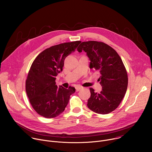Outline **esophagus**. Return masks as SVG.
Listing matches in <instances>:
<instances>
[{
  "label": "esophagus",
  "mask_w": 152,
  "mask_h": 152,
  "mask_svg": "<svg viewBox=\"0 0 152 152\" xmlns=\"http://www.w3.org/2000/svg\"><path fill=\"white\" fill-rule=\"evenodd\" d=\"M82 86H80V85H78V86H76V91H79V90H80L81 89H82Z\"/></svg>",
  "instance_id": "obj_1"
}]
</instances>
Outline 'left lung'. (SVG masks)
Listing matches in <instances>:
<instances>
[{"label":"left lung","mask_w":152,"mask_h":152,"mask_svg":"<svg viewBox=\"0 0 152 152\" xmlns=\"http://www.w3.org/2000/svg\"><path fill=\"white\" fill-rule=\"evenodd\" d=\"M77 50L86 53L90 60V68L99 70L100 74L98 80L102 90L97 93L90 88L88 107L100 114L111 113L121 103L127 88V74L121 58L111 46L96 41L82 42Z\"/></svg>","instance_id":"left-lung-1"}]
</instances>
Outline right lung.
<instances>
[{
	"label": "right lung",
	"mask_w": 152,
	"mask_h": 152,
	"mask_svg": "<svg viewBox=\"0 0 152 152\" xmlns=\"http://www.w3.org/2000/svg\"><path fill=\"white\" fill-rule=\"evenodd\" d=\"M81 42L76 41L53 46L40 53L34 61L27 79L26 91L34 110L48 118L61 114L67 106L75 88L66 89L56 85L66 58L74 52Z\"/></svg>",
	"instance_id": "right-lung-1"
}]
</instances>
